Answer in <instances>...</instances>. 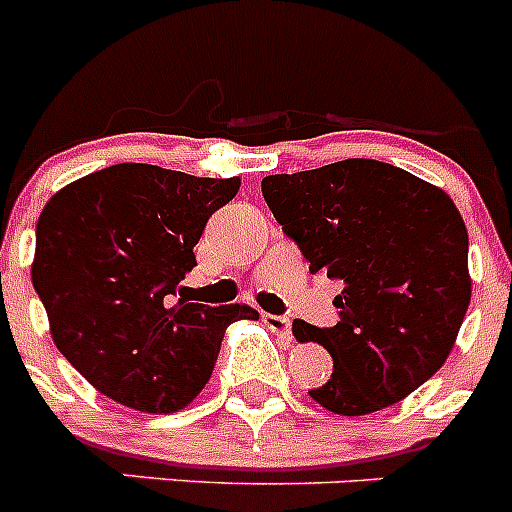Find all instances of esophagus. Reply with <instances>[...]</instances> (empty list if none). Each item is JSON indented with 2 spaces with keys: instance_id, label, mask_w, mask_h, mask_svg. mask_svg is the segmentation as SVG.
Here are the masks:
<instances>
[{
  "instance_id": "obj_1",
  "label": "esophagus",
  "mask_w": 512,
  "mask_h": 512,
  "mask_svg": "<svg viewBox=\"0 0 512 512\" xmlns=\"http://www.w3.org/2000/svg\"><path fill=\"white\" fill-rule=\"evenodd\" d=\"M261 320H264L266 328L274 330L277 336L289 338V333H292V323H289V318H284V315H271V312H264Z\"/></svg>"
}]
</instances>
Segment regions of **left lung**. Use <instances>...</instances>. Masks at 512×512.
<instances>
[{
  "instance_id": "left-lung-1",
  "label": "left lung",
  "mask_w": 512,
  "mask_h": 512,
  "mask_svg": "<svg viewBox=\"0 0 512 512\" xmlns=\"http://www.w3.org/2000/svg\"><path fill=\"white\" fill-rule=\"evenodd\" d=\"M261 192L312 274L343 282L333 328L292 323L297 341L333 356L312 400L336 415L405 400L449 359L472 300L469 235L454 200L372 158L266 176Z\"/></svg>"
}]
</instances>
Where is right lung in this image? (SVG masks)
<instances>
[{"label":"right lung","mask_w":512,"mask_h":512,"mask_svg":"<svg viewBox=\"0 0 512 512\" xmlns=\"http://www.w3.org/2000/svg\"><path fill=\"white\" fill-rule=\"evenodd\" d=\"M241 179L115 164L58 189L35 230L30 277L53 343L104 397L140 413H176L210 382L225 328L248 305L182 294L194 246Z\"/></svg>","instance_id":"add662e5"}]
</instances>
